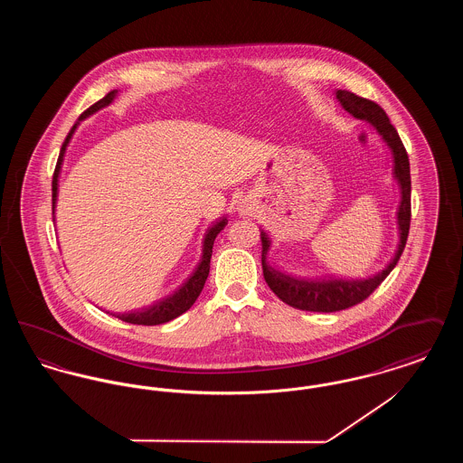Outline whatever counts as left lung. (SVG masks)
Returning a JSON list of instances; mask_svg holds the SVG:
<instances>
[{
    "label": "left lung",
    "mask_w": 463,
    "mask_h": 463,
    "mask_svg": "<svg viewBox=\"0 0 463 463\" xmlns=\"http://www.w3.org/2000/svg\"><path fill=\"white\" fill-rule=\"evenodd\" d=\"M336 99L344 106V109L351 112L354 118L366 119L373 125L376 132L383 137L387 146L392 151L394 157V176L401 187V203L397 210V223H399V248L392 262L385 267V270L378 272L373 278H368L364 281H304L289 278L283 272L274 270L267 265L265 255L269 250V238L265 232L260 234L262 240V269H264L265 283L281 298L285 304L300 310L310 312H336L344 308L353 307L366 300L376 288L382 285V281L391 274V270L396 267L397 260L406 246L408 232H410V222H411V176H410V159L408 153L397 135V130L392 127L391 119L387 118L385 110L382 109L373 100L357 97L347 90H336Z\"/></svg>",
    "instance_id": "left-lung-1"
}]
</instances>
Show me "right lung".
<instances>
[{
	"label": "right lung",
	"mask_w": 463,
	"mask_h": 463,
	"mask_svg": "<svg viewBox=\"0 0 463 463\" xmlns=\"http://www.w3.org/2000/svg\"><path fill=\"white\" fill-rule=\"evenodd\" d=\"M116 97V90L109 91L104 99H100L99 102H95L93 106H90L89 109L85 110L80 119H85L89 114H93L95 110L102 109L106 108L108 104L112 102V99ZM78 123L71 128V132L67 133L66 140L61 147V155L57 159V166H55V172H53V180H52V210H55V203H57V189H59V174H61V165L64 161V153H66L67 144L72 137V133L76 130ZM225 225V221L219 222L217 225H213L206 236H204V242H203V259H201V264L198 265L196 272L191 276V279L180 288L176 291L175 295L168 297L166 300L156 304L155 307L147 308V310H142V312H132V314H121V316H116L119 317L121 321L125 323H132V325H144V326H155V325H163V323H168L172 319L178 317L180 314H184L187 308H191V306L196 302V298L199 297V293L203 291V287L206 283V278L210 274V259H212V251H213V241L217 238V234L221 232Z\"/></svg>",
	"instance_id": "obj_1"
}]
</instances>
